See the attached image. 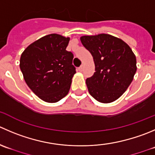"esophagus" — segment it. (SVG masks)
<instances>
[{
  "instance_id": "esophagus-1",
  "label": "esophagus",
  "mask_w": 155,
  "mask_h": 155,
  "mask_svg": "<svg viewBox=\"0 0 155 155\" xmlns=\"http://www.w3.org/2000/svg\"><path fill=\"white\" fill-rule=\"evenodd\" d=\"M78 70H79V72H82V70H83V66H80V67L78 68Z\"/></svg>"
}]
</instances>
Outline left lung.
<instances>
[{
	"label": "left lung",
	"mask_w": 155,
	"mask_h": 155,
	"mask_svg": "<svg viewBox=\"0 0 155 155\" xmlns=\"http://www.w3.org/2000/svg\"><path fill=\"white\" fill-rule=\"evenodd\" d=\"M94 60L95 72L87 78L90 94L97 101L110 103L128 88L136 73V58L130 46L120 38L108 34L80 38Z\"/></svg>",
	"instance_id": "1"
}]
</instances>
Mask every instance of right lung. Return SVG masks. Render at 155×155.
I'll return each instance as SVG.
<instances>
[{
  "label": "right lung",
  "instance_id": "obj_1",
  "mask_svg": "<svg viewBox=\"0 0 155 155\" xmlns=\"http://www.w3.org/2000/svg\"><path fill=\"white\" fill-rule=\"evenodd\" d=\"M70 38L51 34L31 43L21 54L19 67L30 89L44 101L55 103L70 91L76 73Z\"/></svg>",
  "mask_w": 155,
  "mask_h": 155
}]
</instances>
